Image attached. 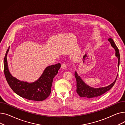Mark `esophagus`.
Segmentation results:
<instances>
[{
    "label": "esophagus",
    "instance_id": "obj_1",
    "mask_svg": "<svg viewBox=\"0 0 125 125\" xmlns=\"http://www.w3.org/2000/svg\"><path fill=\"white\" fill-rule=\"evenodd\" d=\"M61 68L63 70H66V69H67V66L65 63H62L61 66Z\"/></svg>",
    "mask_w": 125,
    "mask_h": 125
}]
</instances>
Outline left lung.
<instances>
[{"instance_id":"1","label":"left lung","mask_w":125,"mask_h":125,"mask_svg":"<svg viewBox=\"0 0 125 125\" xmlns=\"http://www.w3.org/2000/svg\"><path fill=\"white\" fill-rule=\"evenodd\" d=\"M108 41L111 43L112 46L115 49V56L118 58V66L119 68L120 64V55L119 53V49L116 46L114 40L112 38H109L108 39ZM117 75L116 79L114 81V82L112 83L109 85L105 87L99 88H94L92 87H90L85 83V82L81 79V77L78 76L77 73L75 72V76L77 81V93L80 97H85L87 98H93L98 97L100 95L105 93L109 90L111 89L114 85L116 80L118 77Z\"/></svg>"}]
</instances>
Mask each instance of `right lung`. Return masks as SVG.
Returning a JSON list of instances; mask_svg holds the SVG:
<instances>
[{
  "label": "right lung",
  "mask_w": 125,
  "mask_h": 125,
  "mask_svg": "<svg viewBox=\"0 0 125 125\" xmlns=\"http://www.w3.org/2000/svg\"><path fill=\"white\" fill-rule=\"evenodd\" d=\"M7 50L4 58V73L5 78L11 89L21 97L28 100L40 101L45 100L51 93L54 77L57 74L61 64L58 63L47 67L38 80L33 83L21 81L13 77L8 68Z\"/></svg>",
  "instance_id": "1"
}]
</instances>
